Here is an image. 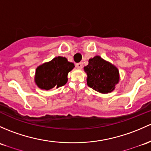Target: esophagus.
I'll use <instances>...</instances> for the list:
<instances>
[{"mask_svg": "<svg viewBox=\"0 0 151 151\" xmlns=\"http://www.w3.org/2000/svg\"><path fill=\"white\" fill-rule=\"evenodd\" d=\"M76 67L78 69H81L82 68V63H76Z\"/></svg>", "mask_w": 151, "mask_h": 151, "instance_id": "1", "label": "esophagus"}]
</instances>
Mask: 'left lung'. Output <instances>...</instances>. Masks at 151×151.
Segmentation results:
<instances>
[{"label":"left lung","instance_id":"1","mask_svg":"<svg viewBox=\"0 0 151 151\" xmlns=\"http://www.w3.org/2000/svg\"><path fill=\"white\" fill-rule=\"evenodd\" d=\"M84 69L88 74V86L101 93L113 91L119 80L117 68L98 55L90 58Z\"/></svg>","mask_w":151,"mask_h":151}]
</instances>
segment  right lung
Masks as SVG:
<instances>
[{
  "mask_svg": "<svg viewBox=\"0 0 151 151\" xmlns=\"http://www.w3.org/2000/svg\"><path fill=\"white\" fill-rule=\"evenodd\" d=\"M74 65L69 62L65 57L58 56L50 62L43 63L36 69L35 82L42 90H50L63 86L67 82L68 73Z\"/></svg>",
  "mask_w": 151,
  "mask_h": 151,
  "instance_id": "1",
  "label": "right lung"
}]
</instances>
